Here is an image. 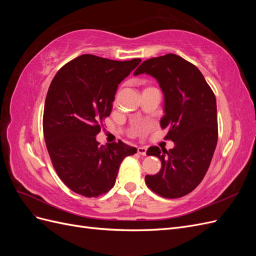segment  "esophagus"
Segmentation results:
<instances>
[{
	"instance_id": "34e87169",
	"label": "esophagus",
	"mask_w": 256,
	"mask_h": 256,
	"mask_svg": "<svg viewBox=\"0 0 256 256\" xmlns=\"http://www.w3.org/2000/svg\"><path fill=\"white\" fill-rule=\"evenodd\" d=\"M146 152H147V148L145 146H140L138 147V152L142 154V156H146Z\"/></svg>"
}]
</instances>
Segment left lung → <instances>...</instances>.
Wrapping results in <instances>:
<instances>
[{
	"mask_svg": "<svg viewBox=\"0 0 256 256\" xmlns=\"http://www.w3.org/2000/svg\"><path fill=\"white\" fill-rule=\"evenodd\" d=\"M142 74L154 76L164 92L160 125L175 145L170 150L150 147L146 154L158 157L161 168L146 175L145 182L161 196L182 198L198 187L210 166L218 141L216 97L198 67L176 54L143 62L134 74Z\"/></svg>",
	"mask_w": 256,
	"mask_h": 256,
	"instance_id": "8db88e82",
	"label": "left lung"
}]
</instances>
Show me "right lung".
<instances>
[{
    "label": "right lung",
    "instance_id": "1",
    "mask_svg": "<svg viewBox=\"0 0 256 256\" xmlns=\"http://www.w3.org/2000/svg\"><path fill=\"white\" fill-rule=\"evenodd\" d=\"M140 63L83 54L62 67L50 84L42 122L46 145L58 177L78 194L106 193L124 158L136 152L122 142L99 145L96 136L111 114L118 84Z\"/></svg>",
    "mask_w": 256,
    "mask_h": 256
}]
</instances>
